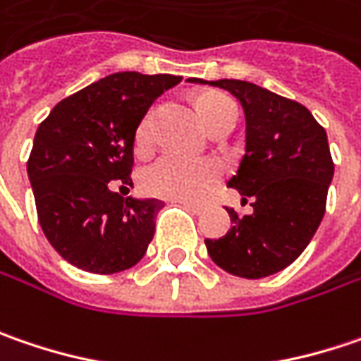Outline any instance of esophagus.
Masks as SVG:
<instances>
[{
    "instance_id": "1",
    "label": "esophagus",
    "mask_w": 361,
    "mask_h": 361,
    "mask_svg": "<svg viewBox=\"0 0 361 361\" xmlns=\"http://www.w3.org/2000/svg\"><path fill=\"white\" fill-rule=\"evenodd\" d=\"M174 203H180V205H185V207L190 209L192 213H201V211H203V205H199V203H190V201H174Z\"/></svg>"
}]
</instances>
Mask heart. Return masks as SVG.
Segmentation results:
<instances>
[{
  "label": "heart",
  "mask_w": 361,
  "mask_h": 361,
  "mask_svg": "<svg viewBox=\"0 0 361 361\" xmlns=\"http://www.w3.org/2000/svg\"><path fill=\"white\" fill-rule=\"evenodd\" d=\"M197 111L205 128L215 121L238 116V105L221 93H205L197 99ZM148 118L137 128V142L148 137ZM219 166L213 160H192L180 154L169 152L160 156L142 174V187L146 192L172 199V201H197L207 195L219 178Z\"/></svg>",
  "instance_id": "1"
}]
</instances>
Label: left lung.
<instances>
[{
    "instance_id": "1",
    "label": "left lung",
    "mask_w": 361,
    "mask_h": 361,
    "mask_svg": "<svg viewBox=\"0 0 361 361\" xmlns=\"http://www.w3.org/2000/svg\"><path fill=\"white\" fill-rule=\"evenodd\" d=\"M229 91L245 114V154L227 187L252 199V215L227 209L231 229L205 240L219 268L242 279H264L290 266L313 240L325 215L334 160L325 130L297 101L254 82L189 79Z\"/></svg>"
}]
</instances>
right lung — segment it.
<instances>
[{
  "label": "right lung",
  "mask_w": 361,
  "mask_h": 361,
  "mask_svg": "<svg viewBox=\"0 0 361 361\" xmlns=\"http://www.w3.org/2000/svg\"><path fill=\"white\" fill-rule=\"evenodd\" d=\"M180 81L116 73L56 103L38 126L27 178L46 240L68 264L114 274L144 258L164 203L121 197L114 183L132 185L135 130L154 101Z\"/></svg>",
  "instance_id": "1"
}]
</instances>
